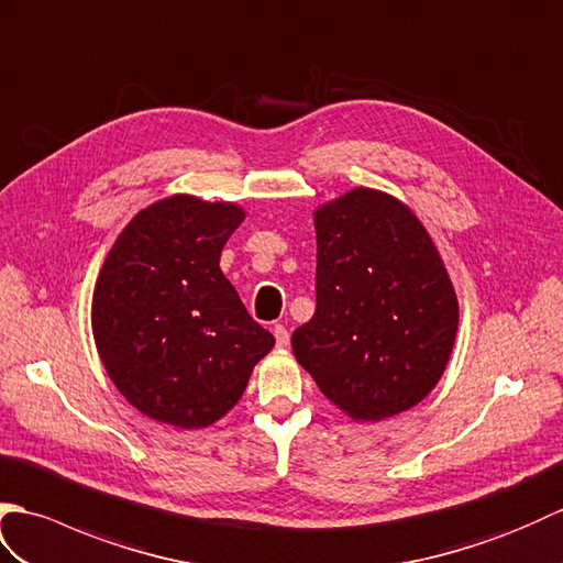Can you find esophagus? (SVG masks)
Segmentation results:
<instances>
[{
  "instance_id": "34e87169",
  "label": "esophagus",
  "mask_w": 563,
  "mask_h": 563,
  "mask_svg": "<svg viewBox=\"0 0 563 563\" xmlns=\"http://www.w3.org/2000/svg\"><path fill=\"white\" fill-rule=\"evenodd\" d=\"M274 340H277V346L279 349H284V346H289V330L284 328V324H274Z\"/></svg>"
}]
</instances>
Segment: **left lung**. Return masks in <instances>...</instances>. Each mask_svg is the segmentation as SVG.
I'll list each match as a JSON object with an SVG mask.
<instances>
[{
  "label": "left lung",
  "instance_id": "left-lung-1",
  "mask_svg": "<svg viewBox=\"0 0 563 563\" xmlns=\"http://www.w3.org/2000/svg\"><path fill=\"white\" fill-rule=\"evenodd\" d=\"M316 316L294 356L354 421L407 411L441 380L457 334V296L439 247L397 197L354 187L313 211Z\"/></svg>",
  "mask_w": 563,
  "mask_h": 563
}]
</instances>
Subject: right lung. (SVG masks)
<instances>
[{"mask_svg":"<svg viewBox=\"0 0 563 563\" xmlns=\"http://www.w3.org/2000/svg\"><path fill=\"white\" fill-rule=\"evenodd\" d=\"M245 209L170 195L134 214L93 286L91 328L112 385L144 417L205 429L243 397L274 336L219 267Z\"/></svg>","mask_w":563,"mask_h":563,"instance_id":"right-lung-1","label":"right lung"}]
</instances>
